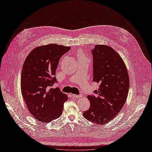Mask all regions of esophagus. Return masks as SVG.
<instances>
[{
    "mask_svg": "<svg viewBox=\"0 0 152 152\" xmlns=\"http://www.w3.org/2000/svg\"><path fill=\"white\" fill-rule=\"evenodd\" d=\"M72 96L74 98H79L81 97V96H80V95H76V94H72Z\"/></svg>",
    "mask_w": 152,
    "mask_h": 152,
    "instance_id": "esophagus-1",
    "label": "esophagus"
}]
</instances>
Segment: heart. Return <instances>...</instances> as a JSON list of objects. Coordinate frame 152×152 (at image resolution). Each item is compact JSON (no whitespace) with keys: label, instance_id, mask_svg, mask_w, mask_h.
<instances>
[{"label":"heart","instance_id":"b5f03b06","mask_svg":"<svg viewBox=\"0 0 152 152\" xmlns=\"http://www.w3.org/2000/svg\"><path fill=\"white\" fill-rule=\"evenodd\" d=\"M77 56H78V58H85V56H84V54H83V53L81 51H80L79 53H78Z\"/></svg>","mask_w":152,"mask_h":152}]
</instances>
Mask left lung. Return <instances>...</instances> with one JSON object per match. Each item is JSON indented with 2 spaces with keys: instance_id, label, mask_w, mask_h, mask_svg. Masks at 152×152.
<instances>
[{
  "instance_id": "8db88e82",
  "label": "left lung",
  "mask_w": 152,
  "mask_h": 152,
  "mask_svg": "<svg viewBox=\"0 0 152 152\" xmlns=\"http://www.w3.org/2000/svg\"><path fill=\"white\" fill-rule=\"evenodd\" d=\"M93 81L99 84L94 95H88L90 108L84 111L86 120L104 125L122 109L128 96L130 80L124 61L110 46L96 45L91 50Z\"/></svg>"
}]
</instances>
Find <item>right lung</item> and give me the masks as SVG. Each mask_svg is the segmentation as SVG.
Returning a JSON list of instances; mask_svg holds the SVG:
<instances>
[{"label":"right lung","mask_w":152,"mask_h":152,"mask_svg":"<svg viewBox=\"0 0 152 152\" xmlns=\"http://www.w3.org/2000/svg\"><path fill=\"white\" fill-rule=\"evenodd\" d=\"M71 48L56 44L39 46L32 50L22 69L20 87L22 97L31 115L42 123L59 118L67 96L58 88L55 77L61 56Z\"/></svg>","instance_id":"1"}]
</instances>
